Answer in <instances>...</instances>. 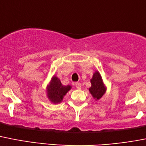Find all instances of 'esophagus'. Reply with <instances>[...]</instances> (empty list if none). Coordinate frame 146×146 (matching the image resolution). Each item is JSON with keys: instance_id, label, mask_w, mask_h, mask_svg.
Instances as JSON below:
<instances>
[{"instance_id": "esophagus-1", "label": "esophagus", "mask_w": 146, "mask_h": 146, "mask_svg": "<svg viewBox=\"0 0 146 146\" xmlns=\"http://www.w3.org/2000/svg\"><path fill=\"white\" fill-rule=\"evenodd\" d=\"M75 86L76 88L80 89V88H81V83H75Z\"/></svg>"}]
</instances>
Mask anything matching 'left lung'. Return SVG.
Returning <instances> with one entry per match:
<instances>
[{"label":"left lung","mask_w":146,"mask_h":146,"mask_svg":"<svg viewBox=\"0 0 146 146\" xmlns=\"http://www.w3.org/2000/svg\"><path fill=\"white\" fill-rule=\"evenodd\" d=\"M92 86L88 88L93 98L96 100H99L106 92V86L103 83L102 77L98 71H96L93 74L91 79Z\"/></svg>","instance_id":"obj_1"}]
</instances>
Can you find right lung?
Segmentation results:
<instances>
[{"label":"right lung","mask_w":146,"mask_h":146,"mask_svg":"<svg viewBox=\"0 0 146 146\" xmlns=\"http://www.w3.org/2000/svg\"><path fill=\"white\" fill-rule=\"evenodd\" d=\"M72 88V86L63 85L60 80L56 77L52 76L51 80L46 86V94L48 99L52 103H60L63 101L64 96Z\"/></svg>","instance_id":"obj_1"}]
</instances>
